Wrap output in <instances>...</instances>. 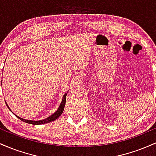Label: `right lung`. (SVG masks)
Returning <instances> with one entry per match:
<instances>
[{"instance_id":"right-lung-1","label":"right lung","mask_w":156,"mask_h":156,"mask_svg":"<svg viewBox=\"0 0 156 156\" xmlns=\"http://www.w3.org/2000/svg\"><path fill=\"white\" fill-rule=\"evenodd\" d=\"M67 93H65V94H64L63 96V98H62V103H61V104L59 105V107H58V108L57 109V111L55 112L54 114H53L52 115L50 116L49 117L46 118V119H42V120H39V121H35V120H28V119H23V118L20 117H17V115H15L17 117V118H19L20 120H22L23 122H26V123H29V124H32V125H41V124H45V123H48V122H53L56 119H58V117H60L61 114L63 113V111H64V106H65V103H66V96H67ZM7 107H8L9 109L10 110L9 107V105L6 104ZM11 111V110H10Z\"/></svg>"}]
</instances>
